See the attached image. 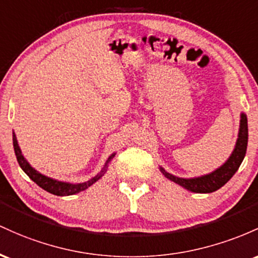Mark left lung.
Segmentation results:
<instances>
[{
  "label": "left lung",
  "instance_id": "obj_1",
  "mask_svg": "<svg viewBox=\"0 0 258 258\" xmlns=\"http://www.w3.org/2000/svg\"><path fill=\"white\" fill-rule=\"evenodd\" d=\"M247 139V117H246L245 113H240V125L235 147H234L229 158L221 167H218L213 172L208 173V174L194 176V178H180V176L173 175L162 167H160V170L167 179L174 181L175 184L180 185V186L189 190V191L198 194L213 192L216 190L221 189L224 184H227L230 180L231 176L235 174L236 170L239 169L240 164L244 161L246 155Z\"/></svg>",
  "mask_w": 258,
  "mask_h": 258
}]
</instances>
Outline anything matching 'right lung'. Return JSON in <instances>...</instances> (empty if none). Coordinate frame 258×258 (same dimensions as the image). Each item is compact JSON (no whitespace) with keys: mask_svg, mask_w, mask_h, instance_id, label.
<instances>
[{"mask_svg":"<svg viewBox=\"0 0 258 258\" xmlns=\"http://www.w3.org/2000/svg\"><path fill=\"white\" fill-rule=\"evenodd\" d=\"M13 147H14V152H16L17 161H18L20 168L24 170L25 174H27L29 178L34 181V183H36L40 187H42L43 190H46L47 192L53 194V195H57V196L75 195V194L84 191V190H86L88 187H90L92 184L96 183L98 179H101L106 174L109 163H111L112 160H113V157L115 156V152L112 153V155L107 158L105 164H103L102 169H101L96 175L92 176L91 179H89V180L83 181V183H68V181H60V180H57V179H52L50 176L43 175L40 172H37L35 168L31 167L30 163L27 161V158L23 156L22 150H20L18 140H17V137L16 134H14V132H13Z\"/></svg>","mask_w":258,"mask_h":258,"instance_id":"obj_1","label":"right lung"}]
</instances>
